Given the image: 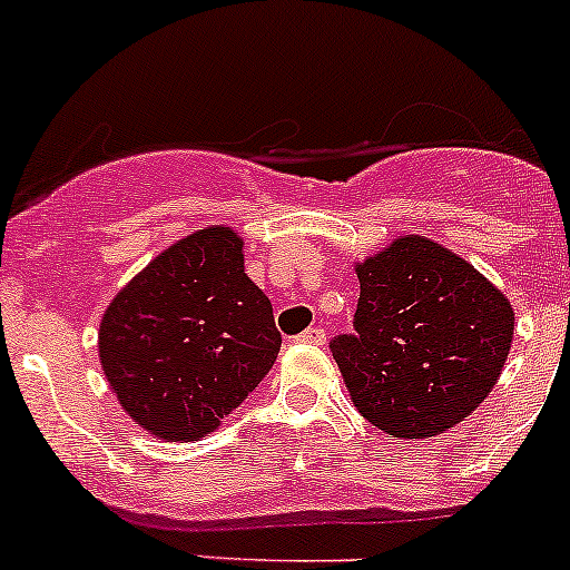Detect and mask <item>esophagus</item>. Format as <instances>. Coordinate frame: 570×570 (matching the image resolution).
Returning a JSON list of instances; mask_svg holds the SVG:
<instances>
[{
    "label": "esophagus",
    "instance_id": "34e87169",
    "mask_svg": "<svg viewBox=\"0 0 570 570\" xmlns=\"http://www.w3.org/2000/svg\"><path fill=\"white\" fill-rule=\"evenodd\" d=\"M297 342L325 344V331H322V327H317V325H312V327H306V331H303L301 336H297Z\"/></svg>",
    "mask_w": 570,
    "mask_h": 570
}]
</instances>
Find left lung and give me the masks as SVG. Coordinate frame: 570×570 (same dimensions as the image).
<instances>
[{"instance_id": "obj_1", "label": "left lung", "mask_w": 570, "mask_h": 570, "mask_svg": "<svg viewBox=\"0 0 570 570\" xmlns=\"http://www.w3.org/2000/svg\"><path fill=\"white\" fill-rule=\"evenodd\" d=\"M353 333L331 338L355 407L394 439H430L471 416L513 342V308L471 264L402 237L355 267Z\"/></svg>"}]
</instances>
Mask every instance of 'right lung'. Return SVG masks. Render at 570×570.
<instances>
[{
	"label": "right lung",
	"mask_w": 570,
	"mask_h": 570,
	"mask_svg": "<svg viewBox=\"0 0 570 570\" xmlns=\"http://www.w3.org/2000/svg\"><path fill=\"white\" fill-rule=\"evenodd\" d=\"M281 350L273 306L245 275L243 239L204 228L154 258L109 303L99 358L137 424L168 441L212 433Z\"/></svg>",
	"instance_id": "1"
}]
</instances>
